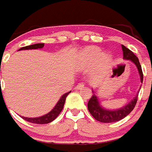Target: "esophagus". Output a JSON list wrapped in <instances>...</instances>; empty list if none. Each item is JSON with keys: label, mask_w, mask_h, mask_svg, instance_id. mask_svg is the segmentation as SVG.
Segmentation results:
<instances>
[{"label": "esophagus", "mask_w": 152, "mask_h": 152, "mask_svg": "<svg viewBox=\"0 0 152 152\" xmlns=\"http://www.w3.org/2000/svg\"><path fill=\"white\" fill-rule=\"evenodd\" d=\"M85 83H84V82H81V83H79L78 85H77V86L76 87V89H81L82 88L85 87Z\"/></svg>", "instance_id": "1"}]
</instances>
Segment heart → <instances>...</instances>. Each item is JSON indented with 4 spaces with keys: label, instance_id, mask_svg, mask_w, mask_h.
I'll return each mask as SVG.
<instances>
[{
    "label": "heart",
    "instance_id": "obj_1",
    "mask_svg": "<svg viewBox=\"0 0 152 152\" xmlns=\"http://www.w3.org/2000/svg\"><path fill=\"white\" fill-rule=\"evenodd\" d=\"M101 52H102V50H100L99 48H89L84 51V56L88 61H94L100 56ZM108 60H109V56L107 55H102L98 63L99 69H101V70L104 69L105 65L107 64Z\"/></svg>",
    "mask_w": 152,
    "mask_h": 152
}]
</instances>
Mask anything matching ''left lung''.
Returning a JSON list of instances; mask_svg holds the SVG:
<instances>
[{
	"mask_svg": "<svg viewBox=\"0 0 152 152\" xmlns=\"http://www.w3.org/2000/svg\"><path fill=\"white\" fill-rule=\"evenodd\" d=\"M122 51H123V59L130 60L135 64L138 68V71H139V76H140V81L141 83H142L143 74H142V67H141L139 59L136 57L135 55L131 50H129L125 46L122 45ZM93 96L89 99V101L88 102V110L89 111V113L92 114V116L96 120L101 122H104V123L115 122L124 118L125 117L127 116L128 114L133 110L136 103H137V100H138V94H137L134 97L133 100L130 101L125 106L118 109V110H107V109L102 107L99 102L97 96L95 95V92L93 90Z\"/></svg>",
	"mask_w": 152,
	"mask_h": 152,
	"instance_id": "1",
	"label": "left lung"
}]
</instances>
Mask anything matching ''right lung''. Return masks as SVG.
<instances>
[{
	"label": "right lung",
	"mask_w": 152,
	"mask_h": 152,
	"mask_svg": "<svg viewBox=\"0 0 152 152\" xmlns=\"http://www.w3.org/2000/svg\"><path fill=\"white\" fill-rule=\"evenodd\" d=\"M44 47V43H37V44L30 45V46H26L24 48H22L19 49L20 50H31V49H41ZM71 93L68 92L67 93H64L63 96L60 97L59 100V102H57V104H56V106L52 109V110L50 111L49 113L45 114L43 116L39 117V118H26V117H22V118L27 121L31 123H34V124H48L49 122H51L54 121L55 119L59 116V114L61 113L62 110L64 108V105L65 101H66V97L67 95Z\"/></svg>",
	"instance_id": "1"
}]
</instances>
